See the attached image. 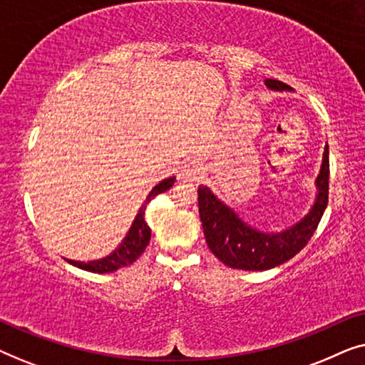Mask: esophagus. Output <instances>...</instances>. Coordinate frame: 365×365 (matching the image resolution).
<instances>
[{
	"mask_svg": "<svg viewBox=\"0 0 365 365\" xmlns=\"http://www.w3.org/2000/svg\"><path fill=\"white\" fill-rule=\"evenodd\" d=\"M182 176L189 179V181H199L204 176V166L199 161L187 163L182 169Z\"/></svg>",
	"mask_w": 365,
	"mask_h": 365,
	"instance_id": "1",
	"label": "esophagus"
}]
</instances>
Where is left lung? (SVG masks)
<instances>
[{
  "label": "left lung",
  "mask_w": 365,
  "mask_h": 365,
  "mask_svg": "<svg viewBox=\"0 0 365 365\" xmlns=\"http://www.w3.org/2000/svg\"><path fill=\"white\" fill-rule=\"evenodd\" d=\"M266 86L289 91L287 84L266 79ZM319 194L311 212L301 222L281 234H264L249 227L206 186H199V216L204 237L211 252L222 264L242 271H266L292 259L306 244L321 222L329 202V148L326 146L321 173L317 176Z\"/></svg>",
  "instance_id": "8db88e82"
}]
</instances>
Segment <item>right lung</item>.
<instances>
[{"instance_id":"right-lung-1","label":"right lung","mask_w":365,"mask_h":365,"mask_svg":"<svg viewBox=\"0 0 365 365\" xmlns=\"http://www.w3.org/2000/svg\"><path fill=\"white\" fill-rule=\"evenodd\" d=\"M176 178H168L164 179L154 186V189L149 192V196L146 197V202L143 204L141 209H139L136 219H134L131 229L126 234V237L123 239V242L119 244V247L116 251L109 254V256L99 259V261H91V262H78V261H68L73 266H76L79 269H84V271L89 272H96V274H106V272H114L118 269L126 267L129 264H133L136 259L141 256L144 252V249L148 247L149 241H151V229H149L148 222L144 221V212H146V206L148 202L151 201L154 196L158 194L166 192L169 187L173 186Z\"/></svg>"}]
</instances>
